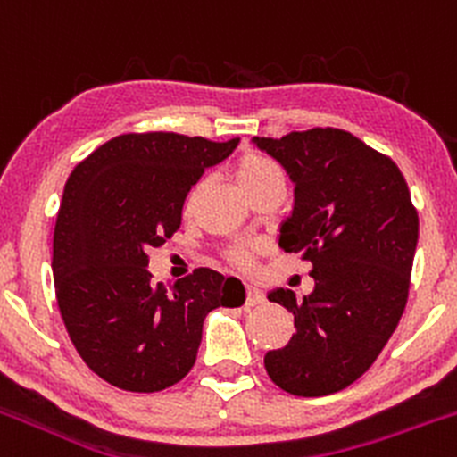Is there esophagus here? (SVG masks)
<instances>
[{"mask_svg": "<svg viewBox=\"0 0 457 457\" xmlns=\"http://www.w3.org/2000/svg\"><path fill=\"white\" fill-rule=\"evenodd\" d=\"M264 293L260 291L257 287H246V306H257V304H264Z\"/></svg>", "mask_w": 457, "mask_h": 457, "instance_id": "1", "label": "esophagus"}]
</instances>
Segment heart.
Instances as JSON below:
<instances>
[{"instance_id": "heart-1", "label": "heart", "mask_w": 457, "mask_h": 457, "mask_svg": "<svg viewBox=\"0 0 457 457\" xmlns=\"http://www.w3.org/2000/svg\"><path fill=\"white\" fill-rule=\"evenodd\" d=\"M235 175H237L239 187H242L244 193H246L251 191L253 187H257V184L269 182V179L273 178H282V170H279V166L275 164L273 160H269L266 155H260V153H246V155L237 162ZM197 193H200V187H195L191 193H188V200H187L188 211H191L193 204H195ZM255 251H257L255 244L244 242V244H237V246L230 251V257H233V262H237L239 266H248L253 262V257H255Z\"/></svg>"}]
</instances>
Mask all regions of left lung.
I'll return each mask as SVG.
<instances>
[{"label":"left lung","instance_id":"left-lung-1","mask_svg":"<svg viewBox=\"0 0 457 457\" xmlns=\"http://www.w3.org/2000/svg\"><path fill=\"white\" fill-rule=\"evenodd\" d=\"M295 184L279 248L311 262L315 287L295 300L269 293L293 313L295 333L269 351V378L287 393L320 397L369 371L395 331L418 244V211L391 157L340 129L253 137Z\"/></svg>","mask_w":457,"mask_h":457}]
</instances>
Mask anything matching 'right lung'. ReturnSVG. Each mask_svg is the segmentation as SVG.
I'll use <instances>...</instances> for the list:
<instances>
[{
    "label": "right lung",
    "mask_w": 457,
    "mask_h": 457,
    "mask_svg": "<svg viewBox=\"0 0 457 457\" xmlns=\"http://www.w3.org/2000/svg\"><path fill=\"white\" fill-rule=\"evenodd\" d=\"M239 137L126 133L81 160L64 187L53 278L62 320L86 367L124 391L155 393L193 369L209 311L244 304V284L195 269L153 284L148 251L182 224L188 191Z\"/></svg>",
    "instance_id": "add662e5"
}]
</instances>
